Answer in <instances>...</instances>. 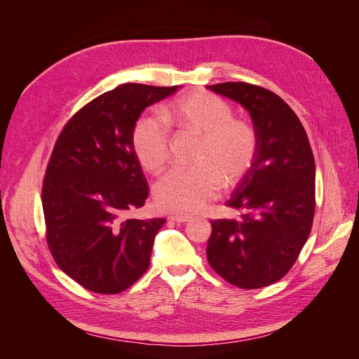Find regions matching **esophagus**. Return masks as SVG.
<instances>
[{
    "label": "esophagus",
    "mask_w": 359,
    "mask_h": 359,
    "mask_svg": "<svg viewBox=\"0 0 359 359\" xmlns=\"http://www.w3.org/2000/svg\"><path fill=\"white\" fill-rule=\"evenodd\" d=\"M169 220L177 222V223H186V222L191 220V217L190 215H182V214H172V215H169Z\"/></svg>",
    "instance_id": "obj_1"
}]
</instances>
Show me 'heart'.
<instances>
[{"instance_id": "obj_1", "label": "heart", "mask_w": 359, "mask_h": 359, "mask_svg": "<svg viewBox=\"0 0 359 359\" xmlns=\"http://www.w3.org/2000/svg\"><path fill=\"white\" fill-rule=\"evenodd\" d=\"M169 118L201 137L193 168H175L154 186V198L163 210L196 212L214 199L222 182H240L257 156V133L244 119L232 118V109L220 97L198 93L173 103ZM169 128L157 115L140 116L133 128L135 154L147 172L158 173L169 158Z\"/></svg>"}]
</instances>
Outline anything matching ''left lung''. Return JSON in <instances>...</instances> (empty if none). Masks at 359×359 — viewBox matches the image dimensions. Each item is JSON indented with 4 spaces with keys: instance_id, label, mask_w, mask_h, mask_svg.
Returning <instances> with one entry per match:
<instances>
[{
    "instance_id": "left-lung-1",
    "label": "left lung",
    "mask_w": 359,
    "mask_h": 359,
    "mask_svg": "<svg viewBox=\"0 0 359 359\" xmlns=\"http://www.w3.org/2000/svg\"><path fill=\"white\" fill-rule=\"evenodd\" d=\"M208 88L245 107L259 147L252 169L226 202L238 215L211 222L206 257L227 283L265 287L287 274L310 235L316 205L313 151L297 114L273 91L247 82Z\"/></svg>"
}]
</instances>
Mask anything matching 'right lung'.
I'll list each match as a JSON object with an SVG mask.
<instances>
[{
	"label": "right lung",
	"instance_id": "add662e5",
	"mask_svg": "<svg viewBox=\"0 0 359 359\" xmlns=\"http://www.w3.org/2000/svg\"><path fill=\"white\" fill-rule=\"evenodd\" d=\"M178 86L123 83L86 103L64 126L41 187L46 241L57 265L86 290L114 295L149 266L166 219H128L148 182L132 135L140 114Z\"/></svg>",
	"mask_w": 359,
	"mask_h": 359
}]
</instances>
